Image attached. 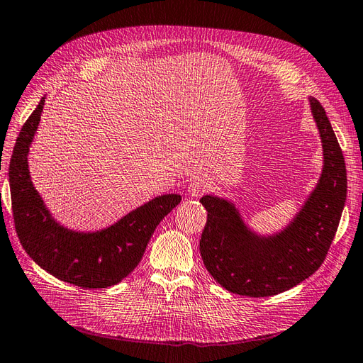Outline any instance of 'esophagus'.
<instances>
[{"instance_id": "esophagus-1", "label": "esophagus", "mask_w": 363, "mask_h": 363, "mask_svg": "<svg viewBox=\"0 0 363 363\" xmlns=\"http://www.w3.org/2000/svg\"><path fill=\"white\" fill-rule=\"evenodd\" d=\"M210 189V181L206 178H198L190 182L189 185V194L193 198H199L203 193H207Z\"/></svg>"}]
</instances>
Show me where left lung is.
Segmentation results:
<instances>
[{
	"label": "left lung",
	"instance_id": "8db88e82",
	"mask_svg": "<svg viewBox=\"0 0 363 363\" xmlns=\"http://www.w3.org/2000/svg\"><path fill=\"white\" fill-rule=\"evenodd\" d=\"M319 127L325 165L318 187L293 224L273 238L253 235L230 202L201 198L207 224L199 240L203 265L230 293L267 297L290 290L323 264L347 199L342 148L320 102L310 98Z\"/></svg>",
	"mask_w": 363,
	"mask_h": 363
}]
</instances>
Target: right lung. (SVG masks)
I'll return each mask as SVG.
<instances>
[{
	"instance_id": "right-lung-1",
	"label": "right lung",
	"mask_w": 363,
	"mask_h": 363,
	"mask_svg": "<svg viewBox=\"0 0 363 363\" xmlns=\"http://www.w3.org/2000/svg\"><path fill=\"white\" fill-rule=\"evenodd\" d=\"M43 106L44 98L18 135L9 167L16 235L26 253L61 281L81 288L116 285L135 270L155 228L178 206L181 196H157L98 233H75L60 227L35 191L27 169V152Z\"/></svg>"
}]
</instances>
